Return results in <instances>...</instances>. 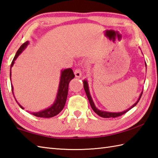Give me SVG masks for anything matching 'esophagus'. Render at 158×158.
I'll return each instance as SVG.
<instances>
[{"instance_id": "esophagus-1", "label": "esophagus", "mask_w": 158, "mask_h": 158, "mask_svg": "<svg viewBox=\"0 0 158 158\" xmlns=\"http://www.w3.org/2000/svg\"><path fill=\"white\" fill-rule=\"evenodd\" d=\"M74 74L76 78H80L82 76V72L80 69H76L74 71Z\"/></svg>"}]
</instances>
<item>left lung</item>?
I'll list each match as a JSON object with an SVG mask.
<instances>
[{"label":"left lung","instance_id":"obj_1","mask_svg":"<svg viewBox=\"0 0 158 158\" xmlns=\"http://www.w3.org/2000/svg\"><path fill=\"white\" fill-rule=\"evenodd\" d=\"M145 66L147 67V65H146V63H145ZM83 85H84V89H85V93L86 94V96H87L88 98V99L89 101V103H90V105H91V108L93 109V110L94 111L96 114H98L99 117H103V118H110V117H112V118H115V117H119V116H121L124 114L125 113H126L127 112H128L129 110H130V109H131L132 108H134L135 106H136L138 102H139L140 99L141 98V96H142V94H143V92L140 93V97L139 98H138V100L136 101V102L135 103V104L134 105H132L131 106V107L130 108L127 109L125 111H123V112H106V111H103V110H98V109L95 107V106L94 104V102H93V99L91 98V95H90V92H89V85H88V82L86 80H84L83 81Z\"/></svg>","mask_w":158,"mask_h":158}]
</instances>
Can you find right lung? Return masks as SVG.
Returning a JSON list of instances; mask_svg holds the SVG:
<instances>
[{"label":"right lung","instance_id":"1","mask_svg":"<svg viewBox=\"0 0 158 158\" xmlns=\"http://www.w3.org/2000/svg\"><path fill=\"white\" fill-rule=\"evenodd\" d=\"M28 44V41H26V42L22 44L20 47V48H19L18 50L17 51V52L15 54L14 59L12 60V63L11 64V69L13 67V65H14V61L15 60V59H17L18 56L22 52V51L27 48ZM11 72H10V78H11ZM74 77H75L74 73H73V70L71 68L65 69L61 71L59 89H58L57 95H56L55 101L54 102V104L51 106L50 107H49L47 109H45V110L40 112H33L32 114H33L34 116H35V117H37L50 118V117H53L54 116H56L59 114V112L63 110L64 106H65L66 99L67 98V93H68L69 84L71 80L74 78ZM11 89H12L13 95H14V90H13L12 85H11ZM15 101L17 102L16 99ZM18 105L20 106V107L21 108L24 109V108L22 107L20 104H18Z\"/></svg>","mask_w":158,"mask_h":158}]
</instances>
